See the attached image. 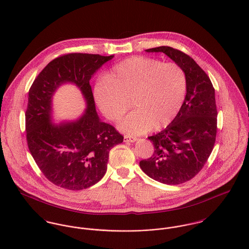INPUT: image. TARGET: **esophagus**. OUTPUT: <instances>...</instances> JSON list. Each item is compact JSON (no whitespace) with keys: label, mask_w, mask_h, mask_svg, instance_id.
I'll use <instances>...</instances> for the list:
<instances>
[{"label":"esophagus","mask_w":249,"mask_h":249,"mask_svg":"<svg viewBox=\"0 0 249 249\" xmlns=\"http://www.w3.org/2000/svg\"><path fill=\"white\" fill-rule=\"evenodd\" d=\"M124 142H135L136 140H137V138L136 137H133V136H129V135H124Z\"/></svg>","instance_id":"34e87169"}]
</instances>
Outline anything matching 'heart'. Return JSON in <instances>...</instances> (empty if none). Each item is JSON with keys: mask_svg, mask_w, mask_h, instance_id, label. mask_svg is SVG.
Returning a JSON list of instances; mask_svg holds the SVG:
<instances>
[{"mask_svg": "<svg viewBox=\"0 0 249 249\" xmlns=\"http://www.w3.org/2000/svg\"><path fill=\"white\" fill-rule=\"evenodd\" d=\"M186 91V74L179 65L137 55L115 65L107 79L96 84L94 96L98 107L112 122L122 120L131 100L135 110L121 123L120 129L139 135L172 123Z\"/></svg>", "mask_w": 249, "mask_h": 249, "instance_id": "b5f03b06", "label": "heart"}]
</instances>
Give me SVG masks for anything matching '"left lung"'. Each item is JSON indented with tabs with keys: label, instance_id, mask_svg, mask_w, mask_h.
I'll return each instance as SVG.
<instances>
[{
	"label": "left lung",
	"instance_id": "left-lung-1",
	"mask_svg": "<svg viewBox=\"0 0 249 249\" xmlns=\"http://www.w3.org/2000/svg\"><path fill=\"white\" fill-rule=\"evenodd\" d=\"M145 52L164 53L179 65L186 74L187 93L174 121L148 137L154 151L140 161V167L158 182L182 184L201 171L213 150L217 129L214 89L207 73L185 53L168 46Z\"/></svg>",
	"mask_w": 249,
	"mask_h": 249
}]
</instances>
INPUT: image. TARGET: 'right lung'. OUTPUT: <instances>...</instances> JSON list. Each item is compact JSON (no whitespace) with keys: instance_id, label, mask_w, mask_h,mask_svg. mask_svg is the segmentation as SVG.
<instances>
[{"instance_id":"right-lung-1","label":"right lung","mask_w":249,"mask_h":249,"mask_svg":"<svg viewBox=\"0 0 249 249\" xmlns=\"http://www.w3.org/2000/svg\"><path fill=\"white\" fill-rule=\"evenodd\" d=\"M114 55L72 53L52 60L36 76L26 110L28 146L38 168L53 184L71 191L98 183L107 170L110 149L124 141L114 126L100 120L90 79ZM65 82L74 83L88 104L74 122L50 123L51 98Z\"/></svg>"}]
</instances>
